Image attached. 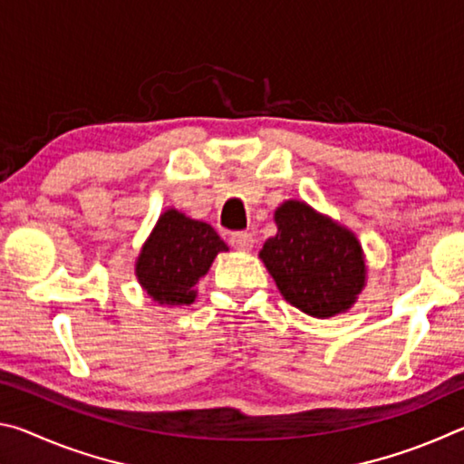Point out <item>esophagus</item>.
I'll return each mask as SVG.
<instances>
[{"instance_id": "obj_1", "label": "esophagus", "mask_w": 464, "mask_h": 464, "mask_svg": "<svg viewBox=\"0 0 464 464\" xmlns=\"http://www.w3.org/2000/svg\"><path fill=\"white\" fill-rule=\"evenodd\" d=\"M229 243L237 251H249L251 247H254L256 239H254V233L246 231V233H233L229 237Z\"/></svg>"}]
</instances>
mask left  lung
Returning <instances> with one entry per match:
<instances>
[{
  "label": "left lung",
  "mask_w": 464,
  "mask_h": 464,
  "mask_svg": "<svg viewBox=\"0 0 464 464\" xmlns=\"http://www.w3.org/2000/svg\"><path fill=\"white\" fill-rule=\"evenodd\" d=\"M276 235L264 243L260 260L280 295L311 317L350 311L366 286V256L354 231L303 200L274 210Z\"/></svg>",
  "instance_id": "8db88e82"
}]
</instances>
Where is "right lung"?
I'll use <instances>...</instances> for the list:
<instances>
[{"label":"right lung","mask_w":464,"mask_h":464,"mask_svg":"<svg viewBox=\"0 0 464 464\" xmlns=\"http://www.w3.org/2000/svg\"><path fill=\"white\" fill-rule=\"evenodd\" d=\"M221 251L229 247L208 223L168 208L139 251L135 276L157 307L192 304L196 285Z\"/></svg>","instance_id":"obj_1"}]
</instances>
